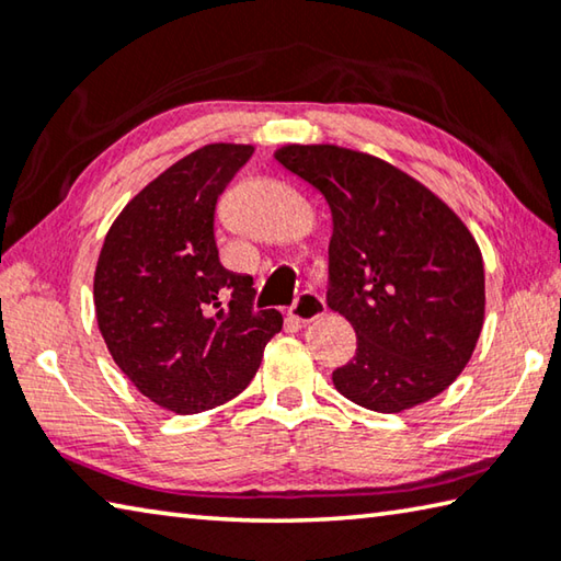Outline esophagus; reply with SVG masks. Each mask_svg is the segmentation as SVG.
<instances>
[{"mask_svg": "<svg viewBox=\"0 0 561 561\" xmlns=\"http://www.w3.org/2000/svg\"><path fill=\"white\" fill-rule=\"evenodd\" d=\"M327 314V301L319 297L317 291H301L299 299L294 301V307L289 309V317L299 324H311L319 317Z\"/></svg>", "mask_w": 561, "mask_h": 561, "instance_id": "34e87169", "label": "esophagus"}]
</instances>
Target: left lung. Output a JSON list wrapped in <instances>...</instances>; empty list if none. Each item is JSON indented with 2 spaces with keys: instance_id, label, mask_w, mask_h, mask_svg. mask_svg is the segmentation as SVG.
Instances as JSON below:
<instances>
[{
  "instance_id": "8db88e82",
  "label": "left lung",
  "mask_w": 561,
  "mask_h": 561,
  "mask_svg": "<svg viewBox=\"0 0 561 561\" xmlns=\"http://www.w3.org/2000/svg\"><path fill=\"white\" fill-rule=\"evenodd\" d=\"M274 158L327 197V304L356 331L331 378L341 396L401 413L462 374L485 321V267L468 227L403 170L339 146H284Z\"/></svg>"
}]
</instances>
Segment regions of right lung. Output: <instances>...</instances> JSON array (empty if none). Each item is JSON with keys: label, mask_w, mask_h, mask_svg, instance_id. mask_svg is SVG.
Returning <instances> with one entry per match:
<instances>
[{"label": "right lung", "mask_w": 561, "mask_h": 561, "mask_svg": "<svg viewBox=\"0 0 561 561\" xmlns=\"http://www.w3.org/2000/svg\"><path fill=\"white\" fill-rule=\"evenodd\" d=\"M252 146L210 144L148 183L103 240L93 301L101 336L130 383L168 411L190 415L242 393L277 309L254 311L250 274L220 264L215 205Z\"/></svg>", "instance_id": "right-lung-1"}]
</instances>
